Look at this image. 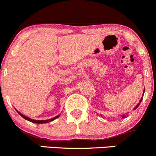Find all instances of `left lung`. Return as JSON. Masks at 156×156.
Returning a JSON list of instances; mask_svg holds the SVG:
<instances>
[{
  "mask_svg": "<svg viewBox=\"0 0 156 156\" xmlns=\"http://www.w3.org/2000/svg\"><path fill=\"white\" fill-rule=\"evenodd\" d=\"M144 91H145V89H144ZM143 96H144V94H143ZM142 99H143V98H142L140 99V103H139V104H138L135 107H134V110H136V109L137 108V107H138V106H139V105H140V102L142 101ZM122 118H126V115H122Z\"/></svg>",
  "mask_w": 156,
  "mask_h": 156,
  "instance_id": "left-lung-1",
  "label": "left lung"
}]
</instances>
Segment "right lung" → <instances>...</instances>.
Returning <instances> with one entry per match:
<instances>
[{
	"label": "right lung",
	"mask_w": 156,
	"mask_h": 156,
	"mask_svg": "<svg viewBox=\"0 0 156 156\" xmlns=\"http://www.w3.org/2000/svg\"><path fill=\"white\" fill-rule=\"evenodd\" d=\"M16 111H17V110H16ZM17 112H18V111H17ZM18 113H19V115H20L22 117H23V118L25 119L28 120V121L31 122H33V123H37V124H43V123L49 122H52V121H53L54 119H55L58 118V116H59V115H56L55 117H53V118L50 119H47V120H34V119H30V118H28V117L25 116V115H24L23 114L20 113H19V112H18Z\"/></svg>",
	"instance_id": "obj_1"
}]
</instances>
